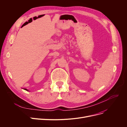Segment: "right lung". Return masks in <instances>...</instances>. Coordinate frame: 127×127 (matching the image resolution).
Returning a JSON list of instances; mask_svg holds the SVG:
<instances>
[{
    "label": "right lung",
    "mask_w": 127,
    "mask_h": 127,
    "mask_svg": "<svg viewBox=\"0 0 127 127\" xmlns=\"http://www.w3.org/2000/svg\"><path fill=\"white\" fill-rule=\"evenodd\" d=\"M24 90H26V91H29V90H27V89H23Z\"/></svg>",
    "instance_id": "1"
}]
</instances>
